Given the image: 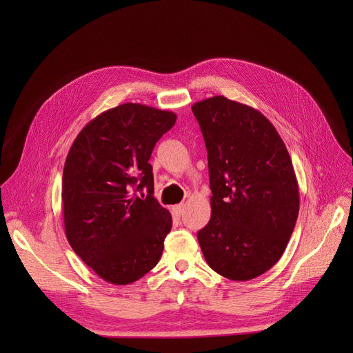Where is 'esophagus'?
<instances>
[{"instance_id":"34e87169","label":"esophagus","mask_w":353,"mask_h":353,"mask_svg":"<svg viewBox=\"0 0 353 353\" xmlns=\"http://www.w3.org/2000/svg\"><path fill=\"white\" fill-rule=\"evenodd\" d=\"M183 210H184V205H183V203H180V205L173 206V213H174L176 216H180V214L183 213Z\"/></svg>"}]
</instances>
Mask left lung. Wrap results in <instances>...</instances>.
<instances>
[{
    "label": "left lung",
    "mask_w": 353,
    "mask_h": 353,
    "mask_svg": "<svg viewBox=\"0 0 353 353\" xmlns=\"http://www.w3.org/2000/svg\"><path fill=\"white\" fill-rule=\"evenodd\" d=\"M208 148L212 216L197 233L208 265L250 281L283 254L299 214L288 148L261 111L214 96L193 104Z\"/></svg>",
    "instance_id": "obj_1"
}]
</instances>
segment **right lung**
<instances>
[{
	"mask_svg": "<svg viewBox=\"0 0 353 353\" xmlns=\"http://www.w3.org/2000/svg\"><path fill=\"white\" fill-rule=\"evenodd\" d=\"M173 111L125 103L92 119L74 140L63 172L70 246L101 279L139 281L160 261L172 214L154 199L148 163Z\"/></svg>",
	"mask_w": 353,
	"mask_h": 353,
	"instance_id": "add662e5",
	"label": "right lung"
}]
</instances>
